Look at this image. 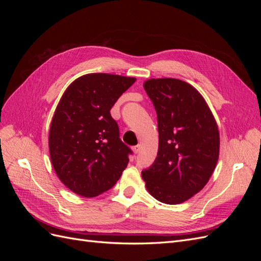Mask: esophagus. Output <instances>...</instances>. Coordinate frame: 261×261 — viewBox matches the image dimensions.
<instances>
[{"label":"esophagus","instance_id":"1","mask_svg":"<svg viewBox=\"0 0 261 261\" xmlns=\"http://www.w3.org/2000/svg\"><path fill=\"white\" fill-rule=\"evenodd\" d=\"M133 151H134V153H138L139 151H140V145H137V146H134L133 148Z\"/></svg>","mask_w":261,"mask_h":261}]
</instances>
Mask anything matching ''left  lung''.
Here are the masks:
<instances>
[{"mask_svg": "<svg viewBox=\"0 0 261 261\" xmlns=\"http://www.w3.org/2000/svg\"><path fill=\"white\" fill-rule=\"evenodd\" d=\"M158 117L159 148L141 172L149 194L168 204L181 203L206 186L219 159L220 134L206 100L176 78L144 83Z\"/></svg>", "mask_w": 261, "mask_h": 261, "instance_id": "obj_1", "label": "left lung"}]
</instances>
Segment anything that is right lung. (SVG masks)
Wrapping results in <instances>:
<instances>
[{"instance_id":"1","label":"right lung","mask_w":261,"mask_h":261,"mask_svg":"<svg viewBox=\"0 0 261 261\" xmlns=\"http://www.w3.org/2000/svg\"><path fill=\"white\" fill-rule=\"evenodd\" d=\"M135 77L93 73L70 84L55 109L49 132L53 169L68 189L96 197L115 185L132 150L110 114Z\"/></svg>"}]
</instances>
